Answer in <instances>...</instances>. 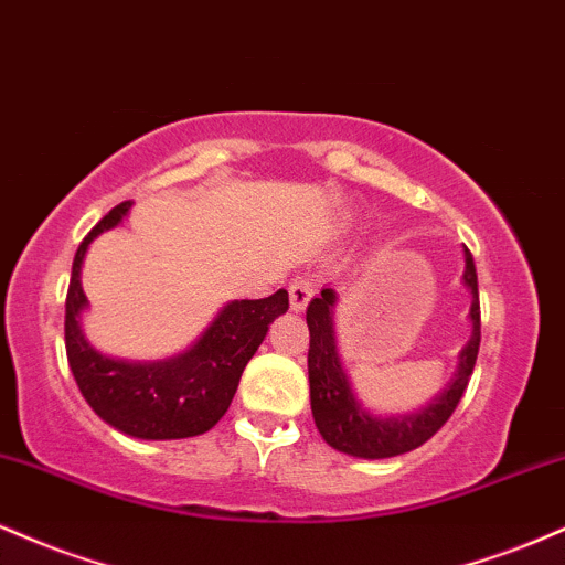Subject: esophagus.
<instances>
[{"label": "esophagus", "instance_id": "34e87169", "mask_svg": "<svg viewBox=\"0 0 565 565\" xmlns=\"http://www.w3.org/2000/svg\"><path fill=\"white\" fill-rule=\"evenodd\" d=\"M316 295V284L313 278H295L289 287V302H291V310H305L308 308L310 297Z\"/></svg>", "mask_w": 565, "mask_h": 565}]
</instances>
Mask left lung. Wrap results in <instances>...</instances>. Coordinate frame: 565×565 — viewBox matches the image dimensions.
<instances>
[{
  "instance_id": "8db88e82",
  "label": "left lung",
  "mask_w": 565,
  "mask_h": 565,
  "mask_svg": "<svg viewBox=\"0 0 565 565\" xmlns=\"http://www.w3.org/2000/svg\"><path fill=\"white\" fill-rule=\"evenodd\" d=\"M465 284L472 291L470 321L472 337L459 353L457 377L444 395H438L430 406L408 417L380 419L369 414L364 406L355 401L350 382L342 372L340 355L334 345V289H323L316 300L308 305V329H310V348H308V380H310V408L319 433L329 446L337 451H345L350 457L364 459H385L395 454H406L425 440H430L446 419L451 417L454 408L462 401L465 387H468L472 366H476L478 348H481V302H478V276L476 263H472L470 249L465 246Z\"/></svg>"
}]
</instances>
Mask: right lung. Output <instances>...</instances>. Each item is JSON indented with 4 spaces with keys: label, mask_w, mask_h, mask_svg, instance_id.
<instances>
[{
    "label": "right lung",
    "mask_w": 565,
    "mask_h": 565,
    "mask_svg": "<svg viewBox=\"0 0 565 565\" xmlns=\"http://www.w3.org/2000/svg\"><path fill=\"white\" fill-rule=\"evenodd\" d=\"M132 201L116 204L84 236L71 268L66 295V355L76 385L93 412L132 438L170 440L201 436L228 412L244 366L260 348L268 327L289 310L287 289L263 300L231 302L188 353L157 364L108 359L84 340L79 313L87 305L79 270L97 233L114 228Z\"/></svg>",
    "instance_id": "right-lung-1"
}]
</instances>
